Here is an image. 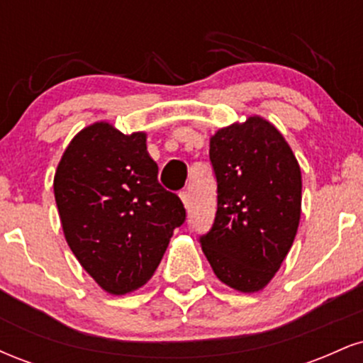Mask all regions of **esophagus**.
<instances>
[{
    "mask_svg": "<svg viewBox=\"0 0 363 363\" xmlns=\"http://www.w3.org/2000/svg\"><path fill=\"white\" fill-rule=\"evenodd\" d=\"M179 196H181V199H182V203H184V206L186 208L189 206V201H191V199H189V191H187V189L181 191V193H179Z\"/></svg>",
    "mask_w": 363,
    "mask_h": 363,
    "instance_id": "obj_1",
    "label": "esophagus"
}]
</instances>
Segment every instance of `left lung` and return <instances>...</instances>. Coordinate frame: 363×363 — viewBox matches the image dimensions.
<instances>
[{
  "mask_svg": "<svg viewBox=\"0 0 363 363\" xmlns=\"http://www.w3.org/2000/svg\"><path fill=\"white\" fill-rule=\"evenodd\" d=\"M210 162L216 215L199 244L225 285L257 291L278 272L297 234L301 167L281 133L256 116L216 131Z\"/></svg>",
  "mask_w": 363,
  "mask_h": 363,
  "instance_id": "8db88e82",
  "label": "left lung"
}]
</instances>
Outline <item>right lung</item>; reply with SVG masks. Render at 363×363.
Returning a JSON list of instances; mask_svg holds the SVG:
<instances>
[{
	"label": "right lung",
	"mask_w": 363,
	"mask_h": 363,
	"mask_svg": "<svg viewBox=\"0 0 363 363\" xmlns=\"http://www.w3.org/2000/svg\"><path fill=\"white\" fill-rule=\"evenodd\" d=\"M157 176L145 133L123 135L107 123L78 133L57 165L54 196L66 242L109 294L145 285L184 223L181 198Z\"/></svg>",
	"instance_id": "add662e5"
}]
</instances>
